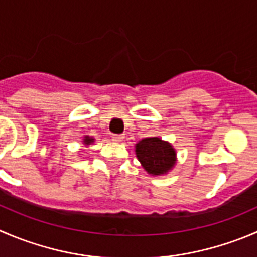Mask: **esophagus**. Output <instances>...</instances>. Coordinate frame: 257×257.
Returning a JSON list of instances; mask_svg holds the SVG:
<instances>
[{
	"mask_svg": "<svg viewBox=\"0 0 257 257\" xmlns=\"http://www.w3.org/2000/svg\"><path fill=\"white\" fill-rule=\"evenodd\" d=\"M123 138H124L123 134H113V136H111V139H113L114 142H121L123 141Z\"/></svg>",
	"mask_w": 257,
	"mask_h": 257,
	"instance_id": "obj_1",
	"label": "esophagus"
}]
</instances>
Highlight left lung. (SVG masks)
I'll use <instances>...</instances> for the list:
<instances>
[{
  "mask_svg": "<svg viewBox=\"0 0 257 257\" xmlns=\"http://www.w3.org/2000/svg\"><path fill=\"white\" fill-rule=\"evenodd\" d=\"M136 153L144 169L154 176L168 172L176 161V152L171 144L157 137L142 139L136 146Z\"/></svg>",
  "mask_w": 257,
  "mask_h": 257,
  "instance_id": "1",
  "label": "left lung"
}]
</instances>
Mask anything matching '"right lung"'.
I'll use <instances>...</instances> for the list:
<instances>
[{"instance_id": "add662e5", "label": "right lung", "mask_w": 257, "mask_h": 257, "mask_svg": "<svg viewBox=\"0 0 257 257\" xmlns=\"http://www.w3.org/2000/svg\"><path fill=\"white\" fill-rule=\"evenodd\" d=\"M84 142H85V144H90L91 142H94V139L90 138V137H85V139H84Z\"/></svg>"}]
</instances>
